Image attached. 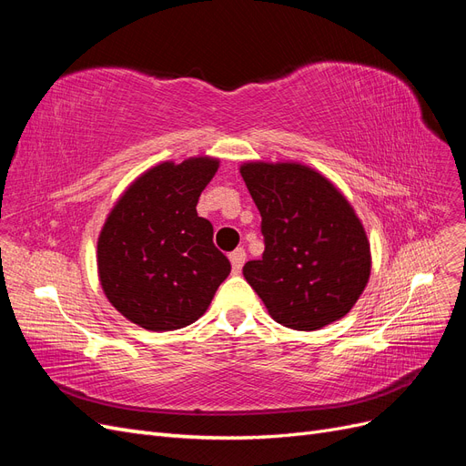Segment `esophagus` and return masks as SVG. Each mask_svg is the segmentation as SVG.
<instances>
[{
    "label": "esophagus",
    "mask_w": 466,
    "mask_h": 466,
    "mask_svg": "<svg viewBox=\"0 0 466 466\" xmlns=\"http://www.w3.org/2000/svg\"><path fill=\"white\" fill-rule=\"evenodd\" d=\"M245 258H247V252L245 248H235L231 255H229V260H231V266H233V272L238 274L241 272V268L245 264Z\"/></svg>",
    "instance_id": "34e87169"
}]
</instances>
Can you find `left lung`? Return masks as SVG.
I'll return each mask as SVG.
<instances>
[{
	"label": "left lung",
	"instance_id": "1",
	"mask_svg": "<svg viewBox=\"0 0 466 466\" xmlns=\"http://www.w3.org/2000/svg\"><path fill=\"white\" fill-rule=\"evenodd\" d=\"M260 211L264 252L243 276L270 317L317 330L356 305L371 272L370 241L354 208L329 178L299 163H245Z\"/></svg>",
	"mask_w": 466,
	"mask_h": 466
}]
</instances>
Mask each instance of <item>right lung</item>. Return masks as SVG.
Instances as JSON below:
<instances>
[{"instance_id": "1", "label": "right lung", "mask_w": 466, "mask_h": 466, "mask_svg": "<svg viewBox=\"0 0 466 466\" xmlns=\"http://www.w3.org/2000/svg\"><path fill=\"white\" fill-rule=\"evenodd\" d=\"M219 167L190 157L149 168L108 214L96 243L103 291L118 313L163 332L198 320L229 276L228 257L196 204Z\"/></svg>"}]
</instances>
